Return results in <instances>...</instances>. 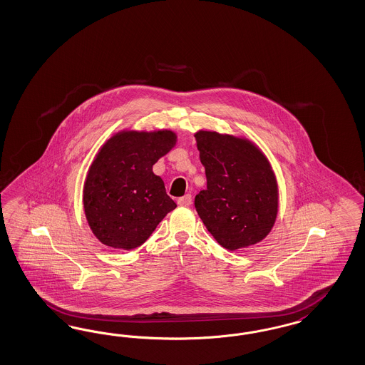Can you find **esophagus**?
<instances>
[{"label":"esophagus","mask_w":365,"mask_h":365,"mask_svg":"<svg viewBox=\"0 0 365 365\" xmlns=\"http://www.w3.org/2000/svg\"><path fill=\"white\" fill-rule=\"evenodd\" d=\"M177 202L180 204V205H185V207H189L190 204H192V196L190 195H185V196H182V197H180Z\"/></svg>","instance_id":"34e87169"}]
</instances>
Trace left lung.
Returning a JSON list of instances; mask_svg holds the SVG:
<instances>
[{"label": "left lung", "instance_id": "obj_1", "mask_svg": "<svg viewBox=\"0 0 365 365\" xmlns=\"http://www.w3.org/2000/svg\"><path fill=\"white\" fill-rule=\"evenodd\" d=\"M207 189L195 197L202 223L230 251L263 240L278 212V185L270 163L245 138L200 130L195 134Z\"/></svg>", "mask_w": 365, "mask_h": 365}]
</instances>
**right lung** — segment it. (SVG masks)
<instances>
[{
    "mask_svg": "<svg viewBox=\"0 0 365 365\" xmlns=\"http://www.w3.org/2000/svg\"><path fill=\"white\" fill-rule=\"evenodd\" d=\"M176 145L170 130L120 131L96 154L83 189L94 235L108 247L133 250L176 208L153 165Z\"/></svg>",
    "mask_w": 365,
    "mask_h": 365,
    "instance_id": "obj_1",
    "label": "right lung"
}]
</instances>
